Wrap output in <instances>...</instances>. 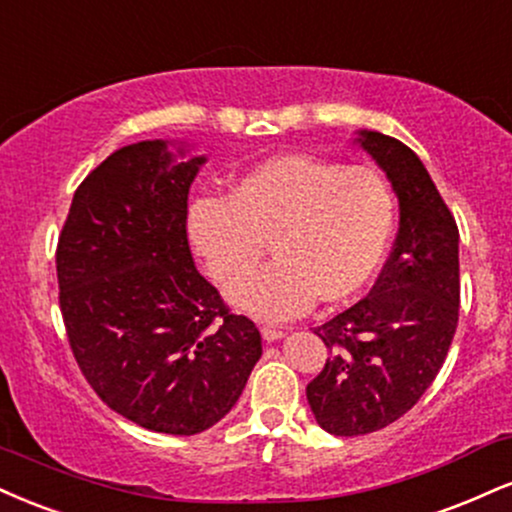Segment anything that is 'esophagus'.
I'll return each instance as SVG.
<instances>
[{"instance_id": "esophagus-1", "label": "esophagus", "mask_w": 512, "mask_h": 512, "mask_svg": "<svg viewBox=\"0 0 512 512\" xmlns=\"http://www.w3.org/2000/svg\"><path fill=\"white\" fill-rule=\"evenodd\" d=\"M281 336H283V329H279V326L262 324V338H264V341H279Z\"/></svg>"}]
</instances>
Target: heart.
<instances>
[{"instance_id": "obj_1", "label": "heart", "mask_w": 512, "mask_h": 512, "mask_svg": "<svg viewBox=\"0 0 512 512\" xmlns=\"http://www.w3.org/2000/svg\"><path fill=\"white\" fill-rule=\"evenodd\" d=\"M393 226L389 183L369 166L279 155L252 166L229 200H197L190 233L209 272L236 288L266 243L277 260L233 300L257 317L291 319L319 300L360 291L379 267Z\"/></svg>"}]
</instances>
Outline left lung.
<instances>
[{
    "mask_svg": "<svg viewBox=\"0 0 512 512\" xmlns=\"http://www.w3.org/2000/svg\"><path fill=\"white\" fill-rule=\"evenodd\" d=\"M360 145L386 171L400 202L389 262L367 298L317 326L329 357L307 384L324 432L362 436L403 417L432 386L460 310L458 224L420 157L391 135Z\"/></svg>",
    "mask_w": 512,
    "mask_h": 512,
    "instance_id": "1",
    "label": "left lung"
}]
</instances>
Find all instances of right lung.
Here are the masks:
<instances>
[{"instance_id":"add662e5","label":"right lung","mask_w":512,"mask_h":512,"mask_svg":"<svg viewBox=\"0 0 512 512\" xmlns=\"http://www.w3.org/2000/svg\"><path fill=\"white\" fill-rule=\"evenodd\" d=\"M205 159L171 164L162 140L116 150L83 178L57 243L66 338L90 389L143 429L193 436L217 424L262 355L195 269L188 190Z\"/></svg>"}]
</instances>
